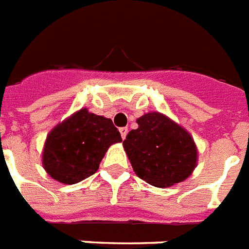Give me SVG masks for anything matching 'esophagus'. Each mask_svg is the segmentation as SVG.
Here are the masks:
<instances>
[{
  "mask_svg": "<svg viewBox=\"0 0 249 249\" xmlns=\"http://www.w3.org/2000/svg\"><path fill=\"white\" fill-rule=\"evenodd\" d=\"M128 128H120V134H121V138L125 139L126 138V135H128Z\"/></svg>",
  "mask_w": 249,
  "mask_h": 249,
  "instance_id": "34e87169",
  "label": "esophagus"
}]
</instances>
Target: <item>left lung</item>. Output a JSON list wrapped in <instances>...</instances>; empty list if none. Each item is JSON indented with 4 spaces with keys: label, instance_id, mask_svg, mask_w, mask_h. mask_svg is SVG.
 Masks as SVG:
<instances>
[{
    "label": "left lung",
    "instance_id": "8db88e82",
    "mask_svg": "<svg viewBox=\"0 0 249 249\" xmlns=\"http://www.w3.org/2000/svg\"><path fill=\"white\" fill-rule=\"evenodd\" d=\"M138 128L123 142L137 177L166 188L189 178L198 162L195 139L169 116L152 111L137 119Z\"/></svg>",
    "mask_w": 249,
    "mask_h": 249
}]
</instances>
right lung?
Instances as JSON below:
<instances>
[{
    "mask_svg": "<svg viewBox=\"0 0 249 249\" xmlns=\"http://www.w3.org/2000/svg\"><path fill=\"white\" fill-rule=\"evenodd\" d=\"M121 141L111 119L83 107L48 133L42 165L54 180L79 183L96 173L110 145Z\"/></svg>",
    "mask_w": 249,
    "mask_h": 249,
    "instance_id": "obj_1",
    "label": "right lung"
}]
</instances>
